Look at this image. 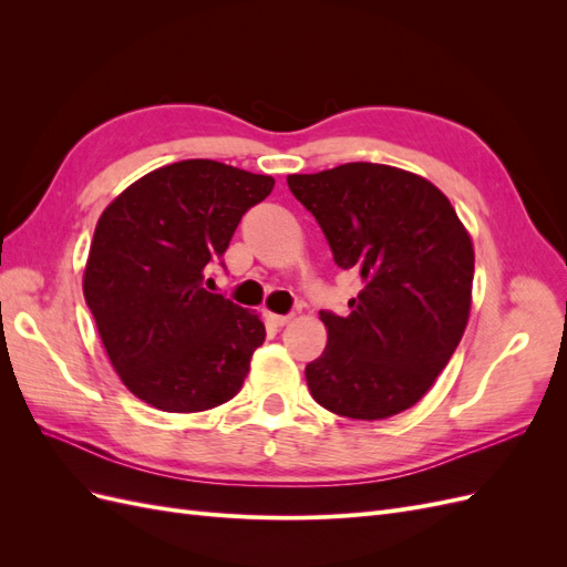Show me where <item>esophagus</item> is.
I'll list each match as a JSON object with an SVG mask.
<instances>
[{"mask_svg":"<svg viewBox=\"0 0 567 567\" xmlns=\"http://www.w3.org/2000/svg\"><path fill=\"white\" fill-rule=\"evenodd\" d=\"M267 321L271 326H277V329H281V326H286L290 321V317L288 315H271V312H267Z\"/></svg>","mask_w":567,"mask_h":567,"instance_id":"esophagus-1","label":"esophagus"}]
</instances>
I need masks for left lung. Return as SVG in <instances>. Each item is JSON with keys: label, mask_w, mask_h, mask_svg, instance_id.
Returning a JSON list of instances; mask_svg holds the SVG:
<instances>
[{"label": "left lung", "mask_w": 567, "mask_h": 567, "mask_svg": "<svg viewBox=\"0 0 567 567\" xmlns=\"http://www.w3.org/2000/svg\"><path fill=\"white\" fill-rule=\"evenodd\" d=\"M342 269L362 277L350 315L321 312L326 348L305 367L338 416L381 421L433 388L466 331L475 252L450 198L406 169L346 163L288 175Z\"/></svg>", "instance_id": "1"}]
</instances>
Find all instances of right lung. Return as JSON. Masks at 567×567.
I'll return each mask as SVG.
<instances>
[{"instance_id": "obj_1", "label": "right lung", "mask_w": 567, "mask_h": 567, "mask_svg": "<svg viewBox=\"0 0 567 567\" xmlns=\"http://www.w3.org/2000/svg\"><path fill=\"white\" fill-rule=\"evenodd\" d=\"M271 188L269 175L194 158L153 169L101 213L82 290L134 398L194 414L241 390L265 323L203 279Z\"/></svg>"}]
</instances>
